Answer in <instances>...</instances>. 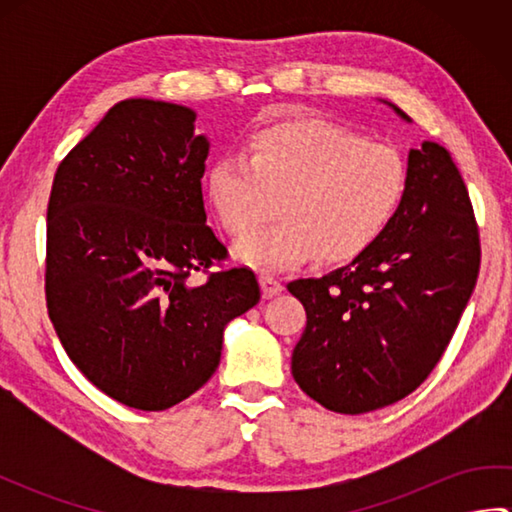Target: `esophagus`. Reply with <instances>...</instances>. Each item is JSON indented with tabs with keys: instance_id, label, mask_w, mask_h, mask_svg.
I'll return each mask as SVG.
<instances>
[{
	"instance_id": "esophagus-1",
	"label": "esophagus",
	"mask_w": 512,
	"mask_h": 512,
	"mask_svg": "<svg viewBox=\"0 0 512 512\" xmlns=\"http://www.w3.org/2000/svg\"><path fill=\"white\" fill-rule=\"evenodd\" d=\"M259 284H262V292H264L266 299H273V297L279 295L281 290H284V286H281V281L275 279V277H270V275L259 277Z\"/></svg>"
}]
</instances>
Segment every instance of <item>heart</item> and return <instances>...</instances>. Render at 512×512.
<instances>
[{
	"label": "heart",
	"instance_id": "1",
	"mask_svg": "<svg viewBox=\"0 0 512 512\" xmlns=\"http://www.w3.org/2000/svg\"><path fill=\"white\" fill-rule=\"evenodd\" d=\"M409 187L394 147L369 143L334 123L295 121L264 129L250 158L222 156L206 171V193L226 233L244 237L276 212L285 220L237 242V262L288 270L317 255L345 264L396 220Z\"/></svg>",
	"mask_w": 512,
	"mask_h": 512
}]
</instances>
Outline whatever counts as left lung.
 I'll use <instances>...</instances> for the list:
<instances>
[{
  "label": "left lung",
  "instance_id": "obj_1",
  "mask_svg": "<svg viewBox=\"0 0 512 512\" xmlns=\"http://www.w3.org/2000/svg\"><path fill=\"white\" fill-rule=\"evenodd\" d=\"M407 171L405 202L376 244L325 277L288 284L308 317L292 376L336 413L387 407L420 387L480 273L473 206L449 151L424 140L409 151Z\"/></svg>",
  "mask_w": 512,
  "mask_h": 512
}]
</instances>
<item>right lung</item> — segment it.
Masks as SVG:
<instances>
[{
    "instance_id": "add662e5",
    "label": "right lung",
    "mask_w": 512,
    "mask_h": 512,
    "mask_svg": "<svg viewBox=\"0 0 512 512\" xmlns=\"http://www.w3.org/2000/svg\"><path fill=\"white\" fill-rule=\"evenodd\" d=\"M209 149L191 107L127 99L54 173L50 321L81 374L140 411L195 394L220 365L226 325L262 297L248 268L191 279L226 257L206 224Z\"/></svg>"
}]
</instances>
